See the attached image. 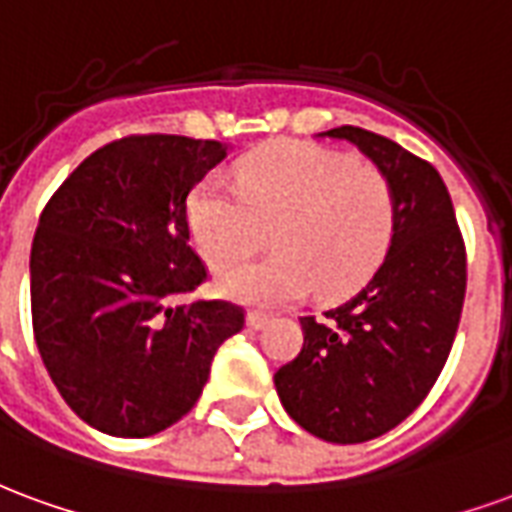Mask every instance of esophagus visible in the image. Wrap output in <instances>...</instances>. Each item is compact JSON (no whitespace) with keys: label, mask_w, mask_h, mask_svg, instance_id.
<instances>
[{"label":"esophagus","mask_w":512,"mask_h":512,"mask_svg":"<svg viewBox=\"0 0 512 512\" xmlns=\"http://www.w3.org/2000/svg\"><path fill=\"white\" fill-rule=\"evenodd\" d=\"M267 322H270V316L261 311H248V316H245V324H248L251 330H261Z\"/></svg>","instance_id":"34e87169"}]
</instances>
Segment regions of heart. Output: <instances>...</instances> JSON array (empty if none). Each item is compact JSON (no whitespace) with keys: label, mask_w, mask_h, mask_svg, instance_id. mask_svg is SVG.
Masks as SVG:
<instances>
[{"label":"heart","mask_w":512,"mask_h":512,"mask_svg":"<svg viewBox=\"0 0 512 512\" xmlns=\"http://www.w3.org/2000/svg\"><path fill=\"white\" fill-rule=\"evenodd\" d=\"M188 229L215 270L255 252L270 230L276 253L220 272L218 292L248 305H283L360 289L384 261L395 234V193L374 163L322 147L283 144L253 152L237 188L199 182L188 199Z\"/></svg>","instance_id":"heart-1"}]
</instances>
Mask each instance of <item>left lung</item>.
<instances>
[{
	"instance_id": "left-lung-1",
	"label": "left lung",
	"mask_w": 512,
	"mask_h": 512,
	"mask_svg": "<svg viewBox=\"0 0 512 512\" xmlns=\"http://www.w3.org/2000/svg\"><path fill=\"white\" fill-rule=\"evenodd\" d=\"M395 193L393 245L379 270L324 319L302 316L300 354L278 368L283 409L308 434L357 445L423 404L453 349L466 294V251L439 171L401 144L341 125Z\"/></svg>"
}]
</instances>
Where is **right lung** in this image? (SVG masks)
<instances>
[{"instance_id":"right-lung-1","label":"right lung","mask_w":512,"mask_h":512,"mask_svg":"<svg viewBox=\"0 0 512 512\" xmlns=\"http://www.w3.org/2000/svg\"><path fill=\"white\" fill-rule=\"evenodd\" d=\"M220 141L130 136L92 152L51 196L29 256L32 330L51 382L108 436L166 431L199 401L218 346L245 324L190 248L188 193Z\"/></svg>"}]
</instances>
